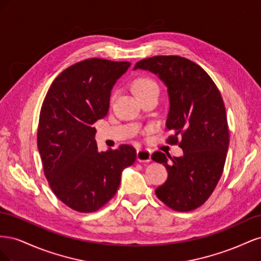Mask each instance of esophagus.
I'll return each mask as SVG.
<instances>
[{"label":"esophagus","mask_w":261,"mask_h":261,"mask_svg":"<svg viewBox=\"0 0 261 261\" xmlns=\"http://www.w3.org/2000/svg\"><path fill=\"white\" fill-rule=\"evenodd\" d=\"M137 161L139 162H150L151 161V152L147 149L137 150Z\"/></svg>","instance_id":"34e87169"}]
</instances>
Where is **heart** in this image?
<instances>
[{
  "mask_svg": "<svg viewBox=\"0 0 261 261\" xmlns=\"http://www.w3.org/2000/svg\"><path fill=\"white\" fill-rule=\"evenodd\" d=\"M134 90L136 92V96H139L141 93H145L147 91H150L152 89H158L156 83L149 77H139L136 78L133 83Z\"/></svg>",
  "mask_w": 261,
  "mask_h": 261,
  "instance_id": "1",
  "label": "heart"
}]
</instances>
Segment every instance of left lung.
<instances>
[{
	"label": "left lung",
	"mask_w": 261,
	"mask_h": 261,
	"mask_svg": "<svg viewBox=\"0 0 261 261\" xmlns=\"http://www.w3.org/2000/svg\"><path fill=\"white\" fill-rule=\"evenodd\" d=\"M134 69L159 77L169 96V143L184 154L154 152L152 160L168 170V179L155 189L158 198L176 211H191L206 201L222 175L228 149V128L222 97L210 76L185 58L153 57L139 61Z\"/></svg>",
	"instance_id": "8db88e82"
}]
</instances>
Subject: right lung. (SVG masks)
Masks as SVG:
<instances>
[{
	"instance_id": "right-lung-1",
	"label": "right lung",
	"mask_w": 261,
	"mask_h": 261,
	"mask_svg": "<svg viewBox=\"0 0 261 261\" xmlns=\"http://www.w3.org/2000/svg\"><path fill=\"white\" fill-rule=\"evenodd\" d=\"M129 62L88 59L55 78L39 117L38 150L53 193L66 206L92 212L115 195L136 160L128 145L99 151L93 124L109 111L111 91Z\"/></svg>"
}]
</instances>
